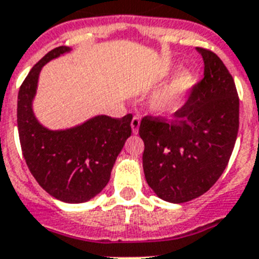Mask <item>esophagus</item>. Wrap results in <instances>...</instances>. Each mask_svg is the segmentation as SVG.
I'll list each match as a JSON object with an SVG mask.
<instances>
[{"label": "esophagus", "instance_id": "1", "mask_svg": "<svg viewBox=\"0 0 259 259\" xmlns=\"http://www.w3.org/2000/svg\"><path fill=\"white\" fill-rule=\"evenodd\" d=\"M140 122H141V118L140 116H134L132 118V122H131V127H132V132L134 134H137L139 132V127H140Z\"/></svg>", "mask_w": 259, "mask_h": 259}]
</instances>
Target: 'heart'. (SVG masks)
Here are the masks:
<instances>
[{
    "label": "heart",
    "instance_id": "1",
    "mask_svg": "<svg viewBox=\"0 0 259 259\" xmlns=\"http://www.w3.org/2000/svg\"><path fill=\"white\" fill-rule=\"evenodd\" d=\"M193 81L194 76L191 71H182L170 85L153 97L152 104H150L152 109L158 114L172 113L174 110L179 106L180 100L184 93L191 88Z\"/></svg>",
    "mask_w": 259,
    "mask_h": 259
}]
</instances>
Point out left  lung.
<instances>
[{
	"mask_svg": "<svg viewBox=\"0 0 259 259\" xmlns=\"http://www.w3.org/2000/svg\"><path fill=\"white\" fill-rule=\"evenodd\" d=\"M203 77L171 119L144 116L145 179L158 197L183 203L202 196L227 167L239 131V96L232 75L209 49L197 48Z\"/></svg>",
	"mask_w": 259,
	"mask_h": 259,
	"instance_id": "left-lung-1",
	"label": "left lung"
}]
</instances>
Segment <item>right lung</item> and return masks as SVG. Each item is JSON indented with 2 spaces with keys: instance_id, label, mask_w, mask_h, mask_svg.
I'll list each match as a JSON object with an SVG mask.
<instances>
[{
  "instance_id": "add662e5",
  "label": "right lung",
  "mask_w": 259,
  "mask_h": 259,
  "mask_svg": "<svg viewBox=\"0 0 259 259\" xmlns=\"http://www.w3.org/2000/svg\"><path fill=\"white\" fill-rule=\"evenodd\" d=\"M70 50L68 47L50 50L29 71L18 95V131L23 157L41 188L59 201L81 203L109 183L116 157L132 134V114L123 118L97 115L61 131L38 123L32 101L41 68Z\"/></svg>"
}]
</instances>
